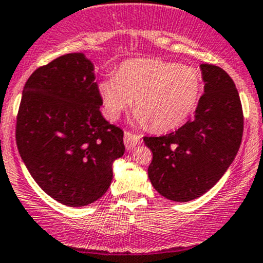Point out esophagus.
Instances as JSON below:
<instances>
[{"label": "esophagus", "instance_id": "obj_1", "mask_svg": "<svg viewBox=\"0 0 263 263\" xmlns=\"http://www.w3.org/2000/svg\"><path fill=\"white\" fill-rule=\"evenodd\" d=\"M124 143H125V147H126V149H133L134 147L142 143V137L137 136V134H133V133H129V132H125Z\"/></svg>", "mask_w": 263, "mask_h": 263}]
</instances>
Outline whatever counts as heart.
I'll return each instance as SVG.
<instances>
[{
    "label": "heart",
    "mask_w": 263,
    "mask_h": 263,
    "mask_svg": "<svg viewBox=\"0 0 263 263\" xmlns=\"http://www.w3.org/2000/svg\"><path fill=\"white\" fill-rule=\"evenodd\" d=\"M104 116L116 120L132 107L136 120L156 132L176 129L187 121L202 96L199 69L160 59H133L122 63L115 76L98 85Z\"/></svg>",
    "instance_id": "obj_1"
}]
</instances>
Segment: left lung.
Segmentation results:
<instances>
[{"label":"left lung","mask_w":263,"mask_h":263,"mask_svg":"<svg viewBox=\"0 0 263 263\" xmlns=\"http://www.w3.org/2000/svg\"><path fill=\"white\" fill-rule=\"evenodd\" d=\"M204 94L191 121L171 134L144 137L152 151L148 178L173 201L186 202L208 192L234 161L241 143V103L231 77L219 67L201 64Z\"/></svg>","instance_id":"8db88e82"}]
</instances>
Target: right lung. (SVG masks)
<instances>
[{"instance_id":"1","label":"right lung","mask_w":263,"mask_h":263,"mask_svg":"<svg viewBox=\"0 0 263 263\" xmlns=\"http://www.w3.org/2000/svg\"><path fill=\"white\" fill-rule=\"evenodd\" d=\"M94 64L82 52L40 67L24 85L16 144L36 183L57 201L85 206L101 199L124 155V133L99 111Z\"/></svg>"}]
</instances>
